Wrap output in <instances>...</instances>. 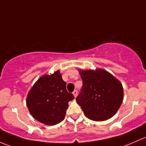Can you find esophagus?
I'll return each instance as SVG.
<instances>
[{
	"label": "esophagus",
	"mask_w": 146,
	"mask_h": 146,
	"mask_svg": "<svg viewBox=\"0 0 146 146\" xmlns=\"http://www.w3.org/2000/svg\"><path fill=\"white\" fill-rule=\"evenodd\" d=\"M73 94H74V97H76V96H77V94H78L77 90H74V91H73Z\"/></svg>",
	"instance_id": "esophagus-1"
}]
</instances>
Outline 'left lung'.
<instances>
[{
	"label": "left lung",
	"instance_id": "obj_1",
	"mask_svg": "<svg viewBox=\"0 0 146 146\" xmlns=\"http://www.w3.org/2000/svg\"><path fill=\"white\" fill-rule=\"evenodd\" d=\"M79 72L83 85L76 100L85 116L94 121L112 117L122 103L121 84L106 70H81Z\"/></svg>",
	"mask_w": 146,
	"mask_h": 146
}]
</instances>
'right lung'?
I'll return each instance as SVG.
<instances>
[{
    "label": "right lung",
    "instance_id": "1",
    "mask_svg": "<svg viewBox=\"0 0 146 146\" xmlns=\"http://www.w3.org/2000/svg\"><path fill=\"white\" fill-rule=\"evenodd\" d=\"M60 71L44 75L33 86L27 106L33 117L43 124L55 125L64 119L68 103L74 98L66 89Z\"/></svg>",
    "mask_w": 146,
    "mask_h": 146
}]
</instances>
